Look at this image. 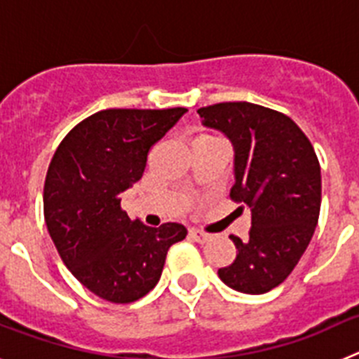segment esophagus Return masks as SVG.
<instances>
[{"label": "esophagus", "instance_id": "34e87169", "mask_svg": "<svg viewBox=\"0 0 359 359\" xmlns=\"http://www.w3.org/2000/svg\"><path fill=\"white\" fill-rule=\"evenodd\" d=\"M189 236L192 237L196 243H207V241L210 239V236H208V233H205V231H201V230H196V228H190Z\"/></svg>", "mask_w": 359, "mask_h": 359}]
</instances>
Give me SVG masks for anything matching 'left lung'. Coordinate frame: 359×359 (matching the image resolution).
Masks as SVG:
<instances>
[{
    "instance_id": "obj_1",
    "label": "left lung",
    "mask_w": 359,
    "mask_h": 359,
    "mask_svg": "<svg viewBox=\"0 0 359 359\" xmlns=\"http://www.w3.org/2000/svg\"><path fill=\"white\" fill-rule=\"evenodd\" d=\"M198 113L205 128L233 145L230 198L252 212L248 237L230 236L236 261L217 275L241 293H268L293 271L318 223L322 176L315 149L290 116L257 104H214Z\"/></svg>"
}]
</instances>
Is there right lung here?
Listing matches in <instances>:
<instances>
[{"label":"right lung","mask_w":359,"mask_h":359,"mask_svg":"<svg viewBox=\"0 0 359 359\" xmlns=\"http://www.w3.org/2000/svg\"><path fill=\"white\" fill-rule=\"evenodd\" d=\"M187 113L104 109L77 123L57 147L44 182L46 228L73 277L113 304H129L156 286L165 257L187 228L131 221L120 194L145 170L149 149Z\"/></svg>","instance_id":"right-lung-1"}]
</instances>
